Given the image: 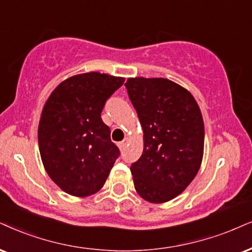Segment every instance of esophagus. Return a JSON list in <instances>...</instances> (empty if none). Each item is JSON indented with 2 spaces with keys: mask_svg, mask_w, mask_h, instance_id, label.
Returning <instances> with one entry per match:
<instances>
[{
  "mask_svg": "<svg viewBox=\"0 0 252 252\" xmlns=\"http://www.w3.org/2000/svg\"><path fill=\"white\" fill-rule=\"evenodd\" d=\"M126 143H128V138H124L122 142H120V143H119V148H120L121 150H123L124 148H126Z\"/></svg>",
  "mask_w": 252,
  "mask_h": 252,
  "instance_id": "1",
  "label": "esophagus"
}]
</instances>
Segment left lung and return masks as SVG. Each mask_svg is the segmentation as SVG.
Listing matches in <instances>:
<instances>
[{"label":"left lung","mask_w":252,"mask_h":252,"mask_svg":"<svg viewBox=\"0 0 252 252\" xmlns=\"http://www.w3.org/2000/svg\"><path fill=\"white\" fill-rule=\"evenodd\" d=\"M143 129L141 158L130 167L139 196L164 203L183 193L202 163L205 126L195 98L164 78H129L126 84Z\"/></svg>","instance_id":"left-lung-1"}]
</instances>
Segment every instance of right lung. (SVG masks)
<instances>
[{
    "label": "right lung",
    "instance_id": "add662e5",
    "mask_svg": "<svg viewBox=\"0 0 252 252\" xmlns=\"http://www.w3.org/2000/svg\"><path fill=\"white\" fill-rule=\"evenodd\" d=\"M123 82L106 73L76 74L60 82L44 104L38 126L40 158L49 177L69 195L98 192L119 157L101 111Z\"/></svg>",
    "mask_w": 252,
    "mask_h": 252
}]
</instances>
